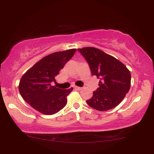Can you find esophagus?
<instances>
[{"label": "esophagus", "mask_w": 154, "mask_h": 154, "mask_svg": "<svg viewBox=\"0 0 154 154\" xmlns=\"http://www.w3.org/2000/svg\"><path fill=\"white\" fill-rule=\"evenodd\" d=\"M74 88L77 90H81L82 89L81 87H78V86H75V87H74Z\"/></svg>", "instance_id": "34e87169"}]
</instances>
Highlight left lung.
I'll return each instance as SVG.
<instances>
[{"label": "left lung", "instance_id": "obj_1", "mask_svg": "<svg viewBox=\"0 0 154 154\" xmlns=\"http://www.w3.org/2000/svg\"><path fill=\"white\" fill-rule=\"evenodd\" d=\"M87 61L92 75L100 79L93 95L86 101L90 107L104 111L121 103L130 88L131 74L123 63L97 48L78 49Z\"/></svg>", "mask_w": 154, "mask_h": 154}]
</instances>
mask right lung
<instances>
[{
	"label": "right lung",
	"mask_w": 154,
	"mask_h": 154,
	"mask_svg": "<svg viewBox=\"0 0 154 154\" xmlns=\"http://www.w3.org/2000/svg\"><path fill=\"white\" fill-rule=\"evenodd\" d=\"M76 49L57 52L45 57L29 69L20 81L19 90L22 98L33 109L45 115L57 113L66 105L67 96L73 88L62 90L52 85L66 63Z\"/></svg>",
	"instance_id": "1"
}]
</instances>
